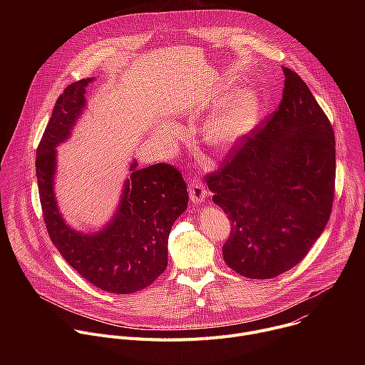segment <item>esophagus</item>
<instances>
[{"mask_svg":"<svg viewBox=\"0 0 365 365\" xmlns=\"http://www.w3.org/2000/svg\"><path fill=\"white\" fill-rule=\"evenodd\" d=\"M187 182H189V196H190L192 202H202V200H205L206 189H205L203 183L197 178H195V176L189 178Z\"/></svg>","mask_w":365,"mask_h":365,"instance_id":"1","label":"esophagus"}]
</instances>
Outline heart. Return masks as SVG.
<instances>
[{"label": "heart", "instance_id": "heart-1", "mask_svg": "<svg viewBox=\"0 0 365 365\" xmlns=\"http://www.w3.org/2000/svg\"><path fill=\"white\" fill-rule=\"evenodd\" d=\"M255 114V96L250 91H238L207 121V135L215 144H231L251 127Z\"/></svg>", "mask_w": 365, "mask_h": 365}]
</instances>
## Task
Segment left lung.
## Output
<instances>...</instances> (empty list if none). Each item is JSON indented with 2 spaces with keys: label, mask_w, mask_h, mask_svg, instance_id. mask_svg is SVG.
<instances>
[{
  "label": "left lung",
  "mask_w": 365,
  "mask_h": 365,
  "mask_svg": "<svg viewBox=\"0 0 365 365\" xmlns=\"http://www.w3.org/2000/svg\"><path fill=\"white\" fill-rule=\"evenodd\" d=\"M280 106L207 173L212 200L231 221L225 263L248 279L299 264L324 232L335 193V135L304 81L283 66Z\"/></svg>",
  "instance_id": "8db88e82"
}]
</instances>
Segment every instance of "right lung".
Here are the masks:
<instances>
[{"mask_svg":"<svg viewBox=\"0 0 365 365\" xmlns=\"http://www.w3.org/2000/svg\"><path fill=\"white\" fill-rule=\"evenodd\" d=\"M71 83L58 98L36 154V176L48 237L66 262L91 284L117 294L138 292L168 267V241L173 222L187 207L182 173L158 163L135 169L133 163L115 217L99 232L71 230L55 199L56 145L65 141L85 107V88Z\"/></svg>","mask_w":365,"mask_h":365,"instance_id":"1","label":"right lung"}]
</instances>
